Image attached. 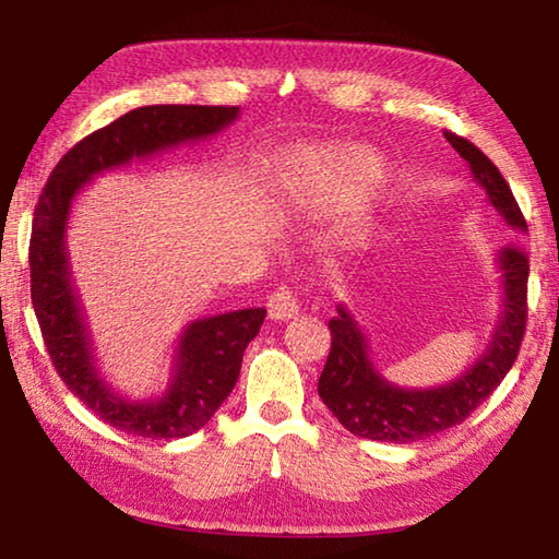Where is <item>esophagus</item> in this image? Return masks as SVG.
I'll return each mask as SVG.
<instances>
[{
  "instance_id": "obj_1",
  "label": "esophagus",
  "mask_w": 559,
  "mask_h": 559,
  "mask_svg": "<svg viewBox=\"0 0 559 559\" xmlns=\"http://www.w3.org/2000/svg\"><path fill=\"white\" fill-rule=\"evenodd\" d=\"M298 308H300L298 296L290 288H286V286L278 288V290H273V296L269 298V316H271V320H290V318H296L298 316Z\"/></svg>"
}]
</instances>
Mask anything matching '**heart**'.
I'll use <instances>...</instances> for the list:
<instances>
[{
	"label": "heart",
	"mask_w": 559,
	"mask_h": 559,
	"mask_svg": "<svg viewBox=\"0 0 559 559\" xmlns=\"http://www.w3.org/2000/svg\"><path fill=\"white\" fill-rule=\"evenodd\" d=\"M377 177H380V159L370 153H353L337 165L333 185L340 197H353L357 192H362L365 187H370ZM290 200L293 204L300 206V210H313V206H325L330 197L328 192H320L316 187L302 185L293 189Z\"/></svg>",
	"instance_id": "heart-1"
}]
</instances>
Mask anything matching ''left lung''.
Instances as JSON below:
<instances>
[{
  "mask_svg": "<svg viewBox=\"0 0 559 559\" xmlns=\"http://www.w3.org/2000/svg\"><path fill=\"white\" fill-rule=\"evenodd\" d=\"M443 138L466 159L473 179L486 189L488 202L510 229L527 231L523 212L498 167L466 138L453 132H443ZM496 266L503 298L486 353L456 380L429 390H406L384 380L370 359L362 328L345 306H337V316L328 323L333 345L318 380V394L349 433L390 443L421 441L456 427L493 394L513 367L525 335L530 263L520 246H503L496 251Z\"/></svg>",
  "mask_w": 559,
  "mask_h": 559,
  "instance_id": "8db88e82",
  "label": "left lung"
}]
</instances>
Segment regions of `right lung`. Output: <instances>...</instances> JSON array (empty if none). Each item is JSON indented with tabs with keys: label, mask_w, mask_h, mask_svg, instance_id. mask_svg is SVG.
<instances>
[{
	"label": "right lung",
	"mask_w": 559,
	"mask_h": 559,
	"mask_svg": "<svg viewBox=\"0 0 559 559\" xmlns=\"http://www.w3.org/2000/svg\"><path fill=\"white\" fill-rule=\"evenodd\" d=\"M239 118V106H145L75 143L53 167L34 210L29 269L32 306L46 349L66 386L88 409L132 437L182 439L202 429L231 394L243 349L259 335L266 308L192 320L179 335L167 390L130 400L100 374L69 263V219L75 194L93 177L185 143L206 140Z\"/></svg>",
	"instance_id": "right-lung-1"
}]
</instances>
